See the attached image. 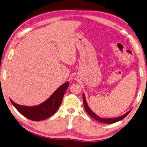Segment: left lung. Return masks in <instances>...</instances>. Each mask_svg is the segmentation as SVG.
<instances>
[{"label":"left lung","instance_id":"8db88e82","mask_svg":"<svg viewBox=\"0 0 147 147\" xmlns=\"http://www.w3.org/2000/svg\"><path fill=\"white\" fill-rule=\"evenodd\" d=\"M83 102H84V106L86 111L87 112L88 115H89L91 116V117L93 118L95 120L99 121V122H100L105 123V124H113V123L117 122H118V121L122 120V119H124L125 116H127L128 114L129 113V112L131 111V110H130L129 111H128V112H127L126 113L124 114V115H123L120 116H118V117L112 118H104L100 117V116H99L98 115H97L96 114L94 113V112L91 110V109L90 108L89 106H88V103H87V101H86L84 94H83Z\"/></svg>","mask_w":147,"mask_h":147}]
</instances>
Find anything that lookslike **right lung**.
Instances as JSON below:
<instances>
[{
  "label": "right lung",
  "instance_id": "1",
  "mask_svg": "<svg viewBox=\"0 0 147 147\" xmlns=\"http://www.w3.org/2000/svg\"><path fill=\"white\" fill-rule=\"evenodd\" d=\"M69 82L67 81V82L60 86L49 98L38 105H20L14 103L11 99L10 100L13 107L28 119L33 121L44 120L56 113L61 105L65 92L69 87Z\"/></svg>",
  "mask_w": 147,
  "mask_h": 147
}]
</instances>
